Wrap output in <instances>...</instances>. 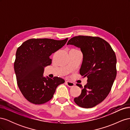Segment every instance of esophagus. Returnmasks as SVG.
Wrapping results in <instances>:
<instances>
[{
    "label": "esophagus",
    "mask_w": 130,
    "mask_h": 130,
    "mask_svg": "<svg viewBox=\"0 0 130 130\" xmlns=\"http://www.w3.org/2000/svg\"><path fill=\"white\" fill-rule=\"evenodd\" d=\"M66 84L67 85L68 87H74V85H75V84L73 83V82H70V81H66Z\"/></svg>",
    "instance_id": "obj_1"
}]
</instances>
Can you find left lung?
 <instances>
[{
	"label": "left lung",
	"mask_w": 130,
	"mask_h": 130,
	"mask_svg": "<svg viewBox=\"0 0 130 130\" xmlns=\"http://www.w3.org/2000/svg\"><path fill=\"white\" fill-rule=\"evenodd\" d=\"M80 48L83 61L80 74L88 77L80 95L74 98L78 106L92 108L101 103L111 91L117 75V58L108 42L98 37L78 36L72 38L67 45Z\"/></svg>",
	"instance_id": "obj_1"
}]
</instances>
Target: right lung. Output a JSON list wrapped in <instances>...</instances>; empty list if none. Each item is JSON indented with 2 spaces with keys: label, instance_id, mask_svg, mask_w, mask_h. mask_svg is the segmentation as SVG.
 <instances>
[{
  "label": "right lung",
  "instance_id": "obj_1",
  "mask_svg": "<svg viewBox=\"0 0 130 130\" xmlns=\"http://www.w3.org/2000/svg\"><path fill=\"white\" fill-rule=\"evenodd\" d=\"M63 40L30 39L22 43L15 54L14 69L17 85L25 99L34 104H42L52 99L58 85L64 80L57 76H43L45 67L52 63L50 56L64 46Z\"/></svg>",
  "mask_w": 130,
  "mask_h": 130
}]
</instances>
